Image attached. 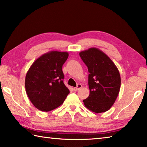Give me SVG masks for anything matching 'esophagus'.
Returning <instances> with one entry per match:
<instances>
[{
    "label": "esophagus",
    "instance_id": "1",
    "mask_svg": "<svg viewBox=\"0 0 147 147\" xmlns=\"http://www.w3.org/2000/svg\"><path fill=\"white\" fill-rule=\"evenodd\" d=\"M82 88V85L80 84H78L76 88H74V91H78L80 89H81Z\"/></svg>",
    "mask_w": 147,
    "mask_h": 147
}]
</instances>
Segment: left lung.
I'll list each match as a JSON object with an SVG mask.
<instances>
[{
	"label": "left lung",
	"instance_id": "left-lung-1",
	"mask_svg": "<svg viewBox=\"0 0 147 147\" xmlns=\"http://www.w3.org/2000/svg\"><path fill=\"white\" fill-rule=\"evenodd\" d=\"M88 68L89 95L84 100L93 112H105L113 105L120 91L121 76L113 61L97 48H89L79 53Z\"/></svg>",
	"mask_w": 147,
	"mask_h": 147
}]
</instances>
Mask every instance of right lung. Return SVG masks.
Segmentation results:
<instances>
[{
	"mask_svg": "<svg viewBox=\"0 0 147 147\" xmlns=\"http://www.w3.org/2000/svg\"><path fill=\"white\" fill-rule=\"evenodd\" d=\"M67 52L50 51L32 63L26 74L25 88L32 104L42 111H49L63 104L70 93L63 83L62 66Z\"/></svg>",
	"mask_w": 147,
	"mask_h": 147,
	"instance_id": "right-lung-1",
	"label": "right lung"
}]
</instances>
